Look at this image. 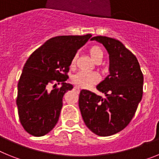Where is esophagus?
I'll return each mask as SVG.
<instances>
[{"label": "esophagus", "instance_id": "1", "mask_svg": "<svg viewBox=\"0 0 159 159\" xmlns=\"http://www.w3.org/2000/svg\"><path fill=\"white\" fill-rule=\"evenodd\" d=\"M74 90H75V92H80V88H79V87H77V86L74 87Z\"/></svg>", "mask_w": 159, "mask_h": 159}]
</instances>
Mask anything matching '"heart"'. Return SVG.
I'll use <instances>...</instances> for the list:
<instances>
[{
  "label": "heart",
  "mask_w": 159,
  "mask_h": 159,
  "mask_svg": "<svg viewBox=\"0 0 159 159\" xmlns=\"http://www.w3.org/2000/svg\"><path fill=\"white\" fill-rule=\"evenodd\" d=\"M89 55L91 58L95 61V62H98V61H101L103 57V52H102V49L99 47V46L94 45L90 48L89 50ZM77 55H75L72 57L71 61V65L74 66L76 62ZM73 84H75L77 87L84 88H90L91 86L94 85V84H97L99 80V74H97L95 72L92 73H86V72H80L76 73L75 75H74L71 78Z\"/></svg>",
  "instance_id": "obj_1"
}]
</instances>
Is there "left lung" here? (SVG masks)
Here are the masks:
<instances>
[{
  "instance_id": "8db88e82",
  "label": "left lung",
  "mask_w": 159,
  "mask_h": 159,
  "mask_svg": "<svg viewBox=\"0 0 159 159\" xmlns=\"http://www.w3.org/2000/svg\"><path fill=\"white\" fill-rule=\"evenodd\" d=\"M109 54V75L96 86L106 98L88 90L80 93L79 107L87 127L99 136L115 134L127 127L143 97V75L137 58L119 40L94 36Z\"/></svg>"
}]
</instances>
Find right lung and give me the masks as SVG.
Listing matches in <instances>:
<instances>
[{
	"instance_id": "1",
	"label": "right lung",
	"mask_w": 159,
	"mask_h": 159,
	"mask_svg": "<svg viewBox=\"0 0 159 159\" xmlns=\"http://www.w3.org/2000/svg\"><path fill=\"white\" fill-rule=\"evenodd\" d=\"M92 35L51 38L28 59L17 85L16 105L20 123L33 136H43L57 123L64 95L73 88L66 83L72 57ZM53 82L60 89L47 90ZM57 84H55L56 86Z\"/></svg>"
}]
</instances>
